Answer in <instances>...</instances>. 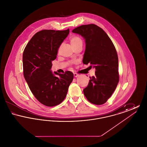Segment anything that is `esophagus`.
I'll return each mask as SVG.
<instances>
[{
    "label": "esophagus",
    "mask_w": 147,
    "mask_h": 147,
    "mask_svg": "<svg viewBox=\"0 0 147 147\" xmlns=\"http://www.w3.org/2000/svg\"><path fill=\"white\" fill-rule=\"evenodd\" d=\"M79 76V75L77 74V73H74V77H78Z\"/></svg>",
    "instance_id": "34e87169"
}]
</instances>
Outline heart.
Returning <instances> with one entry per match:
<instances>
[{"mask_svg": "<svg viewBox=\"0 0 147 147\" xmlns=\"http://www.w3.org/2000/svg\"><path fill=\"white\" fill-rule=\"evenodd\" d=\"M70 42L72 47L76 46L79 44H83V41L81 38L78 36H73L70 39Z\"/></svg>", "mask_w": 147, "mask_h": 147, "instance_id": "b5f03b06", "label": "heart"}]
</instances>
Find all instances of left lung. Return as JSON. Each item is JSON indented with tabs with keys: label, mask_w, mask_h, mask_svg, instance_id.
<instances>
[{
	"label": "left lung",
	"mask_w": 147,
	"mask_h": 147,
	"mask_svg": "<svg viewBox=\"0 0 147 147\" xmlns=\"http://www.w3.org/2000/svg\"><path fill=\"white\" fill-rule=\"evenodd\" d=\"M72 32L81 35L85 41L83 63L95 68L89 84L83 90L87 100L95 105H102L111 97L119 82V59L116 49L105 31L94 24L80 26Z\"/></svg>",
	"instance_id": "1"
}]
</instances>
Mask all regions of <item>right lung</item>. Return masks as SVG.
Returning a JSON list of instances; mask_svg holds the SVG:
<instances>
[{"mask_svg": "<svg viewBox=\"0 0 147 147\" xmlns=\"http://www.w3.org/2000/svg\"><path fill=\"white\" fill-rule=\"evenodd\" d=\"M69 33V28L40 31L31 38L23 52L25 80L35 98L47 106H55L63 101L73 79L70 71L53 74L51 70L52 61L56 59L59 47Z\"/></svg>", "mask_w": 147, "mask_h": 147, "instance_id": "1", "label": "right lung"}]
</instances>
